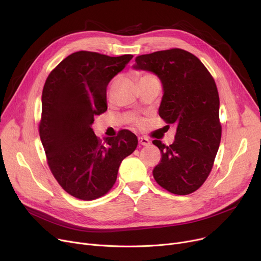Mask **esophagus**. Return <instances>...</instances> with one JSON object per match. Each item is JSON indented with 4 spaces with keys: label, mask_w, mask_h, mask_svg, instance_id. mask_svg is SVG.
<instances>
[{
    "label": "esophagus",
    "mask_w": 261,
    "mask_h": 261,
    "mask_svg": "<svg viewBox=\"0 0 261 261\" xmlns=\"http://www.w3.org/2000/svg\"><path fill=\"white\" fill-rule=\"evenodd\" d=\"M139 142L143 146H149L150 145V141L147 138H142V136H141V138H139Z\"/></svg>",
    "instance_id": "34e87169"
}]
</instances>
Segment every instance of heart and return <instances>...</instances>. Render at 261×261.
I'll list each match as a JSON object with an SVG mask.
<instances>
[{
  "label": "heart",
  "mask_w": 261,
  "mask_h": 261,
  "mask_svg": "<svg viewBox=\"0 0 261 261\" xmlns=\"http://www.w3.org/2000/svg\"><path fill=\"white\" fill-rule=\"evenodd\" d=\"M142 78H155V77L152 76V75H144V76L141 77V79H142Z\"/></svg>",
  "instance_id": "obj_1"
}]
</instances>
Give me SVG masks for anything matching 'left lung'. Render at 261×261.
Here are the masks:
<instances>
[{
    "label": "left lung",
    "instance_id": "obj_1",
    "mask_svg": "<svg viewBox=\"0 0 261 261\" xmlns=\"http://www.w3.org/2000/svg\"><path fill=\"white\" fill-rule=\"evenodd\" d=\"M133 68L159 77L163 86L159 114L176 127L171 145L152 142L162 152L154 179L174 195L194 193L207 179L221 141L215 80L195 55L180 48L142 55Z\"/></svg>",
    "mask_w": 261,
    "mask_h": 261
}]
</instances>
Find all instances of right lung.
<instances>
[{
    "instance_id": "right-lung-1",
    "label": "right lung",
    "mask_w": 261,
    "mask_h": 261,
    "mask_svg": "<svg viewBox=\"0 0 261 261\" xmlns=\"http://www.w3.org/2000/svg\"><path fill=\"white\" fill-rule=\"evenodd\" d=\"M132 55L110 57L76 51L48 75L42 92L40 139L55 179L71 196L90 201L114 185L121 161L138 146L131 131L101 143L92 125L107 111V87L121 72Z\"/></svg>"
}]
</instances>
